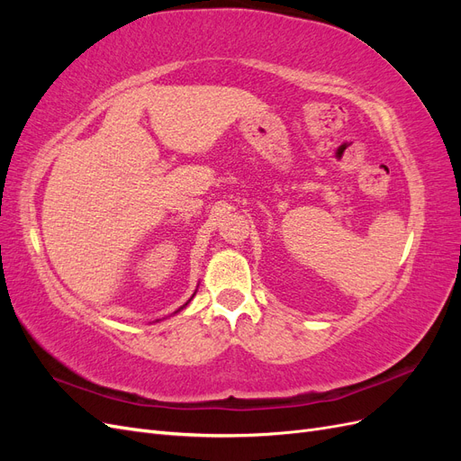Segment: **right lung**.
I'll return each mask as SVG.
<instances>
[{"mask_svg": "<svg viewBox=\"0 0 461 461\" xmlns=\"http://www.w3.org/2000/svg\"><path fill=\"white\" fill-rule=\"evenodd\" d=\"M190 300H192V298H190ZM190 300H188V302H186V303H185V305H183V308H178V310H176V312H180V310H185V308H186V305H188V303H190ZM176 312H175V313H176Z\"/></svg>", "mask_w": 461, "mask_h": 461, "instance_id": "obj_1", "label": "right lung"}]
</instances>
